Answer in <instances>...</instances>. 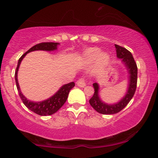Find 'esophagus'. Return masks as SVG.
Wrapping results in <instances>:
<instances>
[{"label": "esophagus", "instance_id": "34e87169", "mask_svg": "<svg viewBox=\"0 0 158 158\" xmlns=\"http://www.w3.org/2000/svg\"><path fill=\"white\" fill-rule=\"evenodd\" d=\"M86 79H84V78H81V79H79V80L77 81V85L79 86V87H84V86H85L86 85Z\"/></svg>", "mask_w": 158, "mask_h": 158}]
</instances>
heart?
I'll list each match as a JSON object with an SVG mask.
<instances>
[{"label": "heart", "instance_id": "obj_1", "mask_svg": "<svg viewBox=\"0 0 158 158\" xmlns=\"http://www.w3.org/2000/svg\"><path fill=\"white\" fill-rule=\"evenodd\" d=\"M100 54V50L96 48H92L88 49L85 53V58L89 62H92ZM107 60V56L106 54H101L100 55V62L104 63Z\"/></svg>", "mask_w": 158, "mask_h": 158}]
</instances>
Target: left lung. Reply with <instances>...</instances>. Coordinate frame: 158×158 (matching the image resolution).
<instances>
[{
  "label": "left lung",
  "mask_w": 158,
  "mask_h": 158,
  "mask_svg": "<svg viewBox=\"0 0 158 158\" xmlns=\"http://www.w3.org/2000/svg\"><path fill=\"white\" fill-rule=\"evenodd\" d=\"M117 49V56L123 60V62L127 66L128 71L129 73V89L127 92L125 97L122 99L119 103L112 105H108L105 103L102 102L98 97V83L93 84L94 92L93 96L89 100L91 106L97 112L102 114H117L122 110L126 106L129 104V101L133 97L136 90L138 79V68L136 63L134 60L133 56L131 54L130 51H128L125 48L122 46L115 44Z\"/></svg>",
  "instance_id": "left-lung-1"
}]
</instances>
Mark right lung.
I'll list each match as a JSON object with an SVG mask.
<instances>
[{"mask_svg":"<svg viewBox=\"0 0 158 158\" xmlns=\"http://www.w3.org/2000/svg\"><path fill=\"white\" fill-rule=\"evenodd\" d=\"M58 43L56 42H41L39 44H35L28 51H26L24 54L21 56L18 60V64L16 66V72H15V80H16V88H17L18 92H19V97H20L21 100L23 102V104L26 105V107L28 109H29L32 112L35 113V114H39L41 116H47L51 115V114H54L62 107L66 102V99L68 98V94H69V91L73 89L75 86V83L73 82L64 85V86L60 88L58 92L52 96L51 98L48 99V100L41 101V102H32V101L27 100L26 97L23 95L21 93L20 89H19V83H18L17 80V72L18 69H19V64H20L21 61H22L23 58L26 56L27 53L31 52L33 51H39V50H43V51H53V50L57 49V45Z\"/></svg>","mask_w":158,"mask_h":158,"instance_id":"1","label":"right lung"}]
</instances>
